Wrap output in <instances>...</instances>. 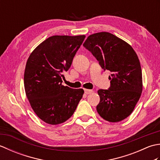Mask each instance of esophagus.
Listing matches in <instances>:
<instances>
[{"label":"esophagus","instance_id":"1","mask_svg":"<svg viewBox=\"0 0 160 160\" xmlns=\"http://www.w3.org/2000/svg\"><path fill=\"white\" fill-rule=\"evenodd\" d=\"M93 90H91V89H84V93H85L86 94H91V93H93Z\"/></svg>","mask_w":160,"mask_h":160}]
</instances>
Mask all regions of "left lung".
Masks as SVG:
<instances>
[{
  "mask_svg": "<svg viewBox=\"0 0 160 160\" xmlns=\"http://www.w3.org/2000/svg\"><path fill=\"white\" fill-rule=\"evenodd\" d=\"M83 46L92 53L101 67L112 73L108 90L99 89L100 103L96 107L104 120L118 122L131 114L143 89L140 62L132 47L108 32L88 36Z\"/></svg>",
  "mask_w": 160,
  "mask_h": 160,
  "instance_id": "1",
  "label": "left lung"
}]
</instances>
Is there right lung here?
<instances>
[{
    "mask_svg": "<svg viewBox=\"0 0 160 160\" xmlns=\"http://www.w3.org/2000/svg\"><path fill=\"white\" fill-rule=\"evenodd\" d=\"M85 36H53L44 40L27 61L24 86L32 109L47 124L56 125L69 119L84 94L62 84Z\"/></svg>",
    "mask_w": 160,
    "mask_h": 160,
    "instance_id": "1",
    "label": "right lung"
}]
</instances>
